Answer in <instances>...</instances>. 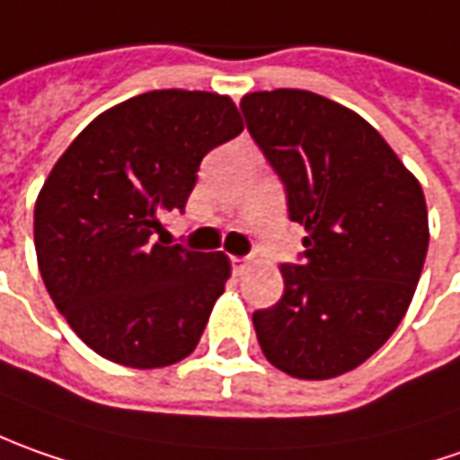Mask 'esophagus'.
<instances>
[{
  "instance_id": "esophagus-1",
  "label": "esophagus",
  "mask_w": 460,
  "mask_h": 460,
  "mask_svg": "<svg viewBox=\"0 0 460 460\" xmlns=\"http://www.w3.org/2000/svg\"><path fill=\"white\" fill-rule=\"evenodd\" d=\"M246 267H249V260H246V257H231V270H234V275H242Z\"/></svg>"
}]
</instances>
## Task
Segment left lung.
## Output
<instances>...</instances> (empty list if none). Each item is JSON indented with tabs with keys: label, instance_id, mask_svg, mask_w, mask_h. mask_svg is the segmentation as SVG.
Returning <instances> with one entry per match:
<instances>
[{
	"label": "left lung",
	"instance_id": "8db88e82",
	"mask_svg": "<svg viewBox=\"0 0 460 460\" xmlns=\"http://www.w3.org/2000/svg\"><path fill=\"white\" fill-rule=\"evenodd\" d=\"M246 129L305 226L285 293L252 321L272 367L297 379L357 369L394 333L428 254V208L415 175L351 109L310 91L242 99Z\"/></svg>",
	"mask_w": 460,
	"mask_h": 460
}]
</instances>
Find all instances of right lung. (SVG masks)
<instances>
[{"instance_id": "obj_1", "label": "right lung", "mask_w": 460, "mask_h": 460, "mask_svg": "<svg viewBox=\"0 0 460 460\" xmlns=\"http://www.w3.org/2000/svg\"><path fill=\"white\" fill-rule=\"evenodd\" d=\"M229 96L150 91L88 124L35 203V252L56 308L99 357L160 369L199 346L231 264L155 239L185 208L200 160L242 135Z\"/></svg>"}]
</instances>
